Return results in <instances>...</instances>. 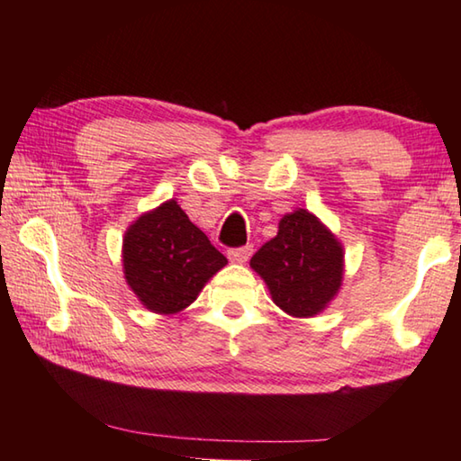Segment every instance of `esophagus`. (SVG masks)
<instances>
[{"mask_svg": "<svg viewBox=\"0 0 461 461\" xmlns=\"http://www.w3.org/2000/svg\"><path fill=\"white\" fill-rule=\"evenodd\" d=\"M251 251H253L251 246L231 248V249H228V258H230V261H233V263H246V261L249 259V256H251Z\"/></svg>", "mask_w": 461, "mask_h": 461, "instance_id": "esophagus-1", "label": "esophagus"}]
</instances>
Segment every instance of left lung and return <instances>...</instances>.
Masks as SVG:
<instances>
[{
    "mask_svg": "<svg viewBox=\"0 0 461 461\" xmlns=\"http://www.w3.org/2000/svg\"><path fill=\"white\" fill-rule=\"evenodd\" d=\"M249 266L279 309L291 317H315L340 289L345 251L317 215L299 208L283 215L277 236L263 243Z\"/></svg>",
    "mask_w": 461,
    "mask_h": 461,
    "instance_id": "obj_1",
    "label": "left lung"
}]
</instances>
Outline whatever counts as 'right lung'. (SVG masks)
<instances>
[{
	"label": "right lung",
	"mask_w": 461,
	"mask_h": 461,
	"mask_svg": "<svg viewBox=\"0 0 461 461\" xmlns=\"http://www.w3.org/2000/svg\"><path fill=\"white\" fill-rule=\"evenodd\" d=\"M225 263L176 200L142 213L122 240L124 279L142 305L158 315L192 305Z\"/></svg>",
	"instance_id": "obj_1"
}]
</instances>
